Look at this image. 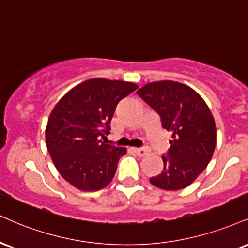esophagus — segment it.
I'll list each match as a JSON object with an SVG mask.
<instances>
[{"label": "esophagus", "instance_id": "1", "mask_svg": "<svg viewBox=\"0 0 248 248\" xmlns=\"http://www.w3.org/2000/svg\"><path fill=\"white\" fill-rule=\"evenodd\" d=\"M132 149V151L136 153L137 155H138V156H140V157H142V156H146V155L148 154V149H146V148H137V147H133V148H131Z\"/></svg>", "mask_w": 248, "mask_h": 248}]
</instances>
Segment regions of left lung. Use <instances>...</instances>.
<instances>
[{"instance_id":"left-lung-1","label":"left lung","mask_w":248,"mask_h":248,"mask_svg":"<svg viewBox=\"0 0 248 248\" xmlns=\"http://www.w3.org/2000/svg\"><path fill=\"white\" fill-rule=\"evenodd\" d=\"M137 93L160 115L162 127L172 133L167 155L162 156L163 169L149 182L166 191L187 187L206 169L215 151L212 111L193 88L178 81L149 82Z\"/></svg>"}]
</instances>
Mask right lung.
<instances>
[{"label":"right lung","instance_id":"1","mask_svg":"<svg viewBox=\"0 0 248 248\" xmlns=\"http://www.w3.org/2000/svg\"><path fill=\"white\" fill-rule=\"evenodd\" d=\"M138 88L130 81L93 78L71 88L51 110L46 145L54 166L80 191L110 184L125 147L107 143L116 106Z\"/></svg>","mask_w":248,"mask_h":248}]
</instances>
